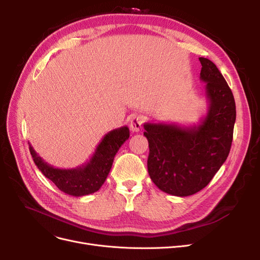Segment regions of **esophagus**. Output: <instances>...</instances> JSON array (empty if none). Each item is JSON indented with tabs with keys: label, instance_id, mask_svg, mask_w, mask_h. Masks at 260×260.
Wrapping results in <instances>:
<instances>
[{
	"label": "esophagus",
	"instance_id": "1",
	"mask_svg": "<svg viewBox=\"0 0 260 260\" xmlns=\"http://www.w3.org/2000/svg\"><path fill=\"white\" fill-rule=\"evenodd\" d=\"M131 131L134 133H137L142 127V117L136 115L131 120Z\"/></svg>",
	"mask_w": 260,
	"mask_h": 260
}]
</instances>
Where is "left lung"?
<instances>
[{"label":"left lung","instance_id":"1","mask_svg":"<svg viewBox=\"0 0 260 260\" xmlns=\"http://www.w3.org/2000/svg\"><path fill=\"white\" fill-rule=\"evenodd\" d=\"M200 80L206 83L208 113L199 124L144 123L147 170L153 182L170 195L186 197L206 187L226 160L236 120L233 92L217 66L207 58Z\"/></svg>","mask_w":260,"mask_h":260}]
</instances>
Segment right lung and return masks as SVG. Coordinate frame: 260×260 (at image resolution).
Wrapping results in <instances>:
<instances>
[{"label": "right lung", "instance_id": "obj_1", "mask_svg": "<svg viewBox=\"0 0 260 260\" xmlns=\"http://www.w3.org/2000/svg\"><path fill=\"white\" fill-rule=\"evenodd\" d=\"M129 137L127 126L107 133L85 165L76 169H56L41 158L29 144L34 162L42 174L65 194L85 196L99 190L112 169L114 158L121 145Z\"/></svg>", "mask_w": 260, "mask_h": 260}]
</instances>
